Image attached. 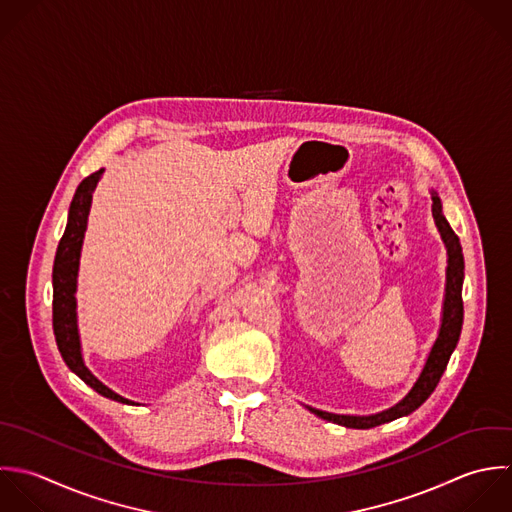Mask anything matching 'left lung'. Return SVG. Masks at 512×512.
Returning <instances> with one entry per match:
<instances>
[{
  "mask_svg": "<svg viewBox=\"0 0 512 512\" xmlns=\"http://www.w3.org/2000/svg\"><path fill=\"white\" fill-rule=\"evenodd\" d=\"M433 217L437 221V227L443 235V241L447 245V253H449V267H447V293H445V307H443V325L437 337V343L433 345V351L427 359V365L419 377V381L415 383V387L411 389V393L397 403L395 407L379 413V415H371V417H347V415H333V413H325V411H317L311 409V413H315L317 417L343 425L347 429H373L379 427L383 423H391L399 417L411 415L415 409H419L429 397L431 393L437 389L449 359L459 343L461 337V329H463V277H465V261H463V249H461V241L457 237V233L451 229L449 221L443 215V207H441V199L433 193Z\"/></svg>",
  "mask_w": 512,
  "mask_h": 512,
  "instance_id": "1",
  "label": "left lung"
}]
</instances>
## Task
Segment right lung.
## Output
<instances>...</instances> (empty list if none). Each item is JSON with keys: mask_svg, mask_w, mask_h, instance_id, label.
<instances>
[{"mask_svg": "<svg viewBox=\"0 0 512 512\" xmlns=\"http://www.w3.org/2000/svg\"><path fill=\"white\" fill-rule=\"evenodd\" d=\"M103 169L87 175L69 205V217L65 233L57 245L55 261H53V333L57 341V349L65 361V365L91 389L99 395L113 399L117 403L135 405L111 389H107L101 381H97L89 369L83 365L81 349H79V335H77V317H75V283H77V267H79V253L83 243V233L87 227V215L91 207L93 189L101 177Z\"/></svg>", "mask_w": 512, "mask_h": 512, "instance_id": "right-lung-1", "label": "right lung"}]
</instances>
